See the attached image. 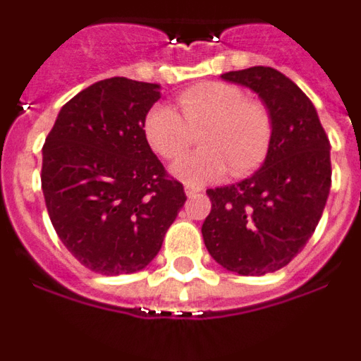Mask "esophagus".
Returning <instances> with one entry per match:
<instances>
[{
	"mask_svg": "<svg viewBox=\"0 0 361 361\" xmlns=\"http://www.w3.org/2000/svg\"><path fill=\"white\" fill-rule=\"evenodd\" d=\"M184 191H186V195L190 197H195V195H199L200 191H202V188H199V186H193V184H184Z\"/></svg>",
	"mask_w": 361,
	"mask_h": 361,
	"instance_id": "1",
	"label": "esophagus"
}]
</instances>
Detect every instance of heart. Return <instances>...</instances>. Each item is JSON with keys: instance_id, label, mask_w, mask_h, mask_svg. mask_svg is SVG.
I'll use <instances>...</instances> for the list:
<instances>
[{"instance_id": "heart-1", "label": "heart", "mask_w": 361, "mask_h": 361, "mask_svg": "<svg viewBox=\"0 0 361 361\" xmlns=\"http://www.w3.org/2000/svg\"><path fill=\"white\" fill-rule=\"evenodd\" d=\"M177 110L153 106L145 119V137L162 159H177L199 133L200 149L178 159L171 173L183 183L200 186L228 171L245 175L266 157L273 121L266 104L245 99L235 85L222 81L191 86L177 97Z\"/></svg>"}]
</instances>
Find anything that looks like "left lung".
<instances>
[{"label": "left lung", "instance_id": "8db88e82", "mask_svg": "<svg viewBox=\"0 0 361 361\" xmlns=\"http://www.w3.org/2000/svg\"><path fill=\"white\" fill-rule=\"evenodd\" d=\"M220 78L258 94L273 121L262 168L237 184L208 190L204 244L224 269L260 276L304 250L331 190V145L307 95L271 66Z\"/></svg>", "mask_w": 361, "mask_h": 361}]
</instances>
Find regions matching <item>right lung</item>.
<instances>
[{"label":"right lung","instance_id":"1","mask_svg":"<svg viewBox=\"0 0 361 361\" xmlns=\"http://www.w3.org/2000/svg\"><path fill=\"white\" fill-rule=\"evenodd\" d=\"M159 99L155 82H94L61 108L44 141L41 188L54 229L101 275L145 269L186 202L142 130Z\"/></svg>","mask_w":361,"mask_h":361}]
</instances>
